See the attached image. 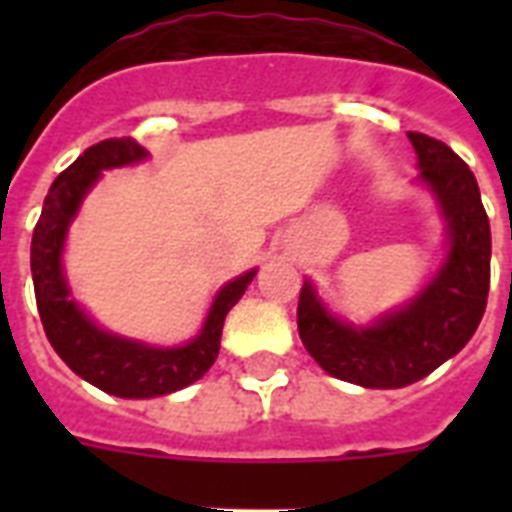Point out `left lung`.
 Wrapping results in <instances>:
<instances>
[{
    "label": "left lung",
    "mask_w": 512,
    "mask_h": 512,
    "mask_svg": "<svg viewBox=\"0 0 512 512\" xmlns=\"http://www.w3.org/2000/svg\"><path fill=\"white\" fill-rule=\"evenodd\" d=\"M417 154V183L428 188L444 217L446 255L420 292L369 324L329 311L311 279L297 303L305 350L337 380L361 388H404L457 356L478 329L489 297L492 231L470 167L452 148L409 132Z\"/></svg>",
    "instance_id": "obj_1"
}]
</instances>
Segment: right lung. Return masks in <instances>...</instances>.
Returning a JSON list of instances; mask_svg holds the SVG:
<instances>
[{"label": "right lung", "mask_w": 512, "mask_h": 512, "mask_svg": "<svg viewBox=\"0 0 512 512\" xmlns=\"http://www.w3.org/2000/svg\"><path fill=\"white\" fill-rule=\"evenodd\" d=\"M148 159V151L132 138H111L90 146L68 170L55 177L44 196L42 217L31 239V276L36 308L47 340L82 380L119 398H156L201 380L220 353L223 321L255 279L257 268L225 281L209 305L207 319L183 345H151L108 332L71 297L63 252L68 228L82 201L103 172Z\"/></svg>", "instance_id": "1"}]
</instances>
